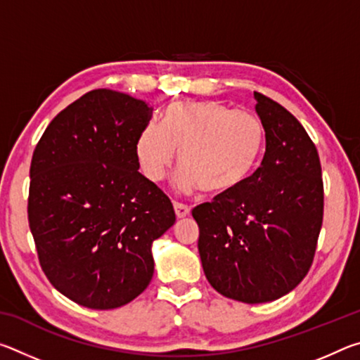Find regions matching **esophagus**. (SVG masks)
Masks as SVG:
<instances>
[{"label": "esophagus", "mask_w": 360, "mask_h": 360, "mask_svg": "<svg viewBox=\"0 0 360 360\" xmlns=\"http://www.w3.org/2000/svg\"><path fill=\"white\" fill-rule=\"evenodd\" d=\"M174 212L176 216H178V219H182V217H187L188 214H191V208H188L187 205H182V203H174Z\"/></svg>", "instance_id": "1"}]
</instances>
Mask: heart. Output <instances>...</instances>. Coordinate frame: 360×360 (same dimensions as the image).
Masks as SVG:
<instances>
[{
	"label": "heart",
	"mask_w": 360,
	"mask_h": 360,
	"mask_svg": "<svg viewBox=\"0 0 360 360\" xmlns=\"http://www.w3.org/2000/svg\"><path fill=\"white\" fill-rule=\"evenodd\" d=\"M265 149V125L259 115L233 111L219 101L176 103L163 127L146 125L136 141L141 172L150 181L165 178L179 150L178 184L186 192L211 195L236 191L257 168Z\"/></svg>",
	"instance_id": "heart-1"
}]
</instances>
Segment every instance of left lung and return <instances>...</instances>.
Segmentation results:
<instances>
[{
  "mask_svg": "<svg viewBox=\"0 0 360 360\" xmlns=\"http://www.w3.org/2000/svg\"><path fill=\"white\" fill-rule=\"evenodd\" d=\"M265 125L260 167L236 191L195 206L205 276L219 294L264 303L289 294L313 264L324 216L321 162L288 109L254 92Z\"/></svg>",
  "mask_w": 360,
  "mask_h": 360,
  "instance_id": "obj_1",
  "label": "left lung"
}]
</instances>
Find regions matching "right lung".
<instances>
[{
	"mask_svg": "<svg viewBox=\"0 0 360 360\" xmlns=\"http://www.w3.org/2000/svg\"><path fill=\"white\" fill-rule=\"evenodd\" d=\"M152 108L98 89L58 112L30 167L28 222L42 271L92 309L127 304L154 275L150 246L176 221L169 198L138 172Z\"/></svg>",
	"mask_w": 360,
	"mask_h": 360,
	"instance_id": "add662e5",
	"label": "right lung"
}]
</instances>
